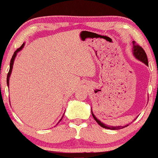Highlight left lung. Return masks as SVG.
<instances>
[{
    "instance_id": "1",
    "label": "left lung",
    "mask_w": 158,
    "mask_h": 158,
    "mask_svg": "<svg viewBox=\"0 0 158 158\" xmlns=\"http://www.w3.org/2000/svg\"><path fill=\"white\" fill-rule=\"evenodd\" d=\"M133 55L135 56V57L136 59H138L139 60H140L141 62H142L143 63H145L146 65H148V58H147V55L146 53H145V50H143V48L142 47H141L138 44L135 43V41H133ZM92 115L93 117V118H94V120H96V122H97L98 123H99V125H100L102 127H103V128H106V129H109V130H120V129H122L123 128V127H126L127 126H128V125H127V126H123V127H121V126H118V127H111V126H108V125H106L105 123H102L101 121L99 119H97V118H96V116H95L94 114H93V111H92Z\"/></svg>"
}]
</instances>
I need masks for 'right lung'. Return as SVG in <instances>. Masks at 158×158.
I'll use <instances>...</instances> for the list:
<instances>
[{
	"mask_svg": "<svg viewBox=\"0 0 158 158\" xmlns=\"http://www.w3.org/2000/svg\"><path fill=\"white\" fill-rule=\"evenodd\" d=\"M24 45H25V44H23L22 45L21 47H19V48H18L17 50H16V51L14 52V53H13V56H12V59H11V60H10V70H9V72H8V74H7V77H6V84H7V86H9L10 76L11 72H12V69H13V62H14V59H15V58H16V54H17V52H18L19 51H20V50H21L23 48V47H24ZM63 115H64V114H63ZM62 118H63V116H62ZM62 118H61L60 120H59V122H60L61 120H62Z\"/></svg>",
	"mask_w": 158,
	"mask_h": 158,
	"instance_id": "1",
	"label": "right lung"
}]
</instances>
